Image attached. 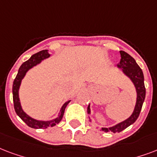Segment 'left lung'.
I'll return each mask as SVG.
<instances>
[{
	"label": "left lung",
	"instance_id": "left-lung-1",
	"mask_svg": "<svg viewBox=\"0 0 157 157\" xmlns=\"http://www.w3.org/2000/svg\"><path fill=\"white\" fill-rule=\"evenodd\" d=\"M120 53L121 59H120V63L118 64V67L123 69V72L128 77L130 78V79L132 80V82L135 86L136 90H137V102H136L134 110L130 117L110 128H101V130L105 132L120 133L126 128H128L129 125L133 124L139 116L143 101L145 99L146 88L144 86V77H143V73L141 68L136 63L135 59L128 53H126L124 51H120ZM87 113L88 114L90 113L89 105L87 107Z\"/></svg>",
	"mask_w": 157,
	"mask_h": 157
}]
</instances>
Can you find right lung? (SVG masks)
<instances>
[{
  "instance_id": "1",
  "label": "right lung",
  "mask_w": 157,
  "mask_h": 157,
  "mask_svg": "<svg viewBox=\"0 0 157 157\" xmlns=\"http://www.w3.org/2000/svg\"><path fill=\"white\" fill-rule=\"evenodd\" d=\"M50 56V54L47 52V50H43L41 52H37L36 54L33 55L31 58L27 60L24 63L22 64L20 68L19 69L18 74H17L16 77L14 78V82H13V87H12V92H13V101H14V110L19 117L21 118V120L26 124L28 126L31 127L33 128H47L49 127H52L55 125L60 122V120L63 118L64 113H65V107L70 103V101H68L63 105V106L60 109V113H59V117L56 118V120H50V121H39V120H36L33 119L30 116L27 115L26 113L24 112V110H22L21 105L19 102V88L21 83V81L24 75H26L27 71L31 69L38 63L42 61V59H46L47 57Z\"/></svg>"
}]
</instances>
